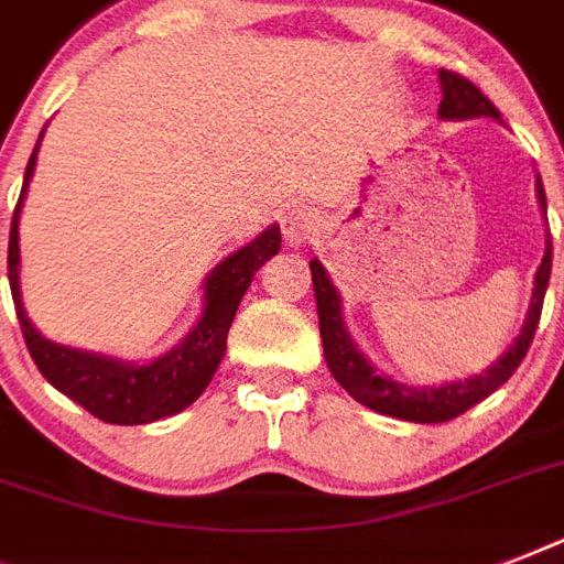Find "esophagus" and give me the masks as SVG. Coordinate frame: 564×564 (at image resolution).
Segmentation results:
<instances>
[{
	"label": "esophagus",
	"instance_id": "obj_1",
	"mask_svg": "<svg viewBox=\"0 0 564 564\" xmlns=\"http://www.w3.org/2000/svg\"><path fill=\"white\" fill-rule=\"evenodd\" d=\"M281 228H283V239H286L292 248H299L316 237L318 216L310 210V207L299 204V207L286 210V216L281 219Z\"/></svg>",
	"mask_w": 564,
	"mask_h": 564
}]
</instances>
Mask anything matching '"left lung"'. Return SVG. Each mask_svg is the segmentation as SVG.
<instances>
[{"instance_id":"1","label":"left lung","mask_w":564,"mask_h":564,"mask_svg":"<svg viewBox=\"0 0 564 564\" xmlns=\"http://www.w3.org/2000/svg\"><path fill=\"white\" fill-rule=\"evenodd\" d=\"M438 84H442V105H438V117L442 119H471V117H491L500 119V110L491 105L480 93V87H474L468 78L451 69H438ZM539 193V204L547 213V198H544L542 181L535 184ZM551 265H553V242L547 237V248H544V260L535 272V290L533 301H530V313L521 327V334L509 351L500 357L498 362H491L482 375H474L468 380H454L445 386H403L392 377H383L371 366L357 345L348 336L343 325V301L339 292L327 278L325 265L318 260H310V272H313V292H316L318 307V334H322V345H325V360L330 375L336 377V383L343 386L345 392L351 394L354 401H360L362 406H369L375 412L392 415V419L415 421V424H442L456 415H463L465 410H471L474 403H480L482 398H489L495 389L507 383L509 377L516 375L521 360L530 351L535 327L542 318V304L547 283H551Z\"/></svg>"}]
</instances>
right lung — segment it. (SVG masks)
I'll return each mask as SVG.
<instances>
[{
  "instance_id": "obj_1",
  "label": "right lung",
  "mask_w": 564,
  "mask_h": 564,
  "mask_svg": "<svg viewBox=\"0 0 564 564\" xmlns=\"http://www.w3.org/2000/svg\"><path fill=\"white\" fill-rule=\"evenodd\" d=\"M43 140V134H40ZM40 140L25 166L20 202L11 219V242H8V281H11L13 307L20 318V330L25 336L29 354L40 375L55 386L57 392L82 403L84 410L108 424H149V421L170 419L175 412L187 410L189 403L207 389L228 345L230 322L251 278L260 265L281 251V228H265L248 246L225 257L204 281V310L198 325L187 334V339L175 345L170 354L158 360L134 366V362L113 360L101 354L78 351L69 345L48 343L46 336L34 330L20 295V210L29 181L37 163Z\"/></svg>"
}]
</instances>
